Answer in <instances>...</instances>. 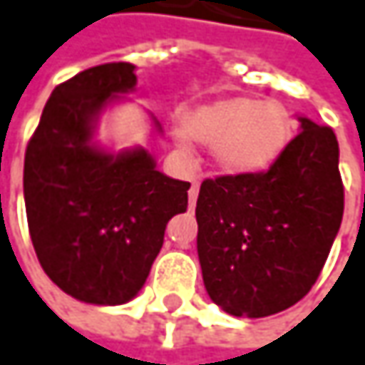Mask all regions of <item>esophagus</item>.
Listing matches in <instances>:
<instances>
[{
  "label": "esophagus",
  "mask_w": 365,
  "mask_h": 365,
  "mask_svg": "<svg viewBox=\"0 0 365 365\" xmlns=\"http://www.w3.org/2000/svg\"><path fill=\"white\" fill-rule=\"evenodd\" d=\"M198 187H200V183L192 182V187H190V192H187V196H190V209L194 207V202H196V198H198Z\"/></svg>",
  "instance_id": "obj_1"
}]
</instances>
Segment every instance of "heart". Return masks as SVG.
Instances as JSON below:
<instances>
[{"mask_svg": "<svg viewBox=\"0 0 365 365\" xmlns=\"http://www.w3.org/2000/svg\"><path fill=\"white\" fill-rule=\"evenodd\" d=\"M292 120L276 102L255 98H221L183 116L178 131L180 148L190 140L213 144L215 165L230 175H250L272 167L290 142Z\"/></svg>", "mask_w": 365, "mask_h": 365, "instance_id": "heart-1", "label": "heart"}]
</instances>
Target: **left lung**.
<instances>
[{"label":"left lung","instance_id":"8db88e82","mask_svg":"<svg viewBox=\"0 0 365 365\" xmlns=\"http://www.w3.org/2000/svg\"><path fill=\"white\" fill-rule=\"evenodd\" d=\"M299 120V135L267 171L200 183L202 280L227 314L265 317L299 303L339 234L345 190L336 135L326 125Z\"/></svg>","mask_w":365,"mask_h":365}]
</instances>
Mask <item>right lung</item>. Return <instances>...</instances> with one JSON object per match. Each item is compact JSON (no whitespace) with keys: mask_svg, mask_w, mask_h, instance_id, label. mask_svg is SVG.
Returning a JSON list of instances; mask_svg holds the SVG:
<instances>
[{"mask_svg":"<svg viewBox=\"0 0 365 365\" xmlns=\"http://www.w3.org/2000/svg\"><path fill=\"white\" fill-rule=\"evenodd\" d=\"M135 66H91L51 91L24 154V205L37 259L58 288L91 305L131 301L160 252L190 183L156 171L144 148L91 144L96 118L133 91Z\"/></svg>","mask_w":365,"mask_h":365,"instance_id":"obj_1","label":"right lung"}]
</instances>
